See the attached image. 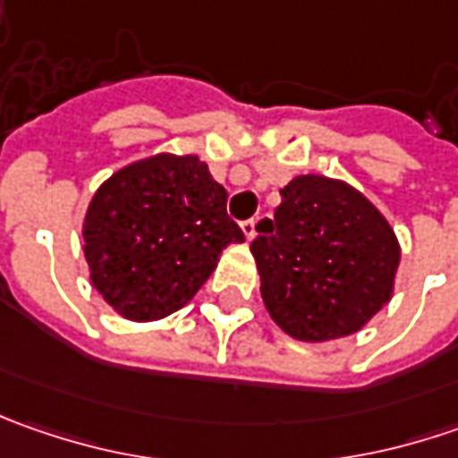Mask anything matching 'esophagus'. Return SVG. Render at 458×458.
Masks as SVG:
<instances>
[{
  "mask_svg": "<svg viewBox=\"0 0 458 458\" xmlns=\"http://www.w3.org/2000/svg\"><path fill=\"white\" fill-rule=\"evenodd\" d=\"M255 226H257L255 219L242 221V232H244V237H247V242H252V239H255V234H257Z\"/></svg>",
  "mask_w": 458,
  "mask_h": 458,
  "instance_id": "34e87169",
  "label": "esophagus"
}]
</instances>
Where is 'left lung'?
<instances>
[{
    "label": "left lung",
    "mask_w": 458,
    "mask_h": 458,
    "mask_svg": "<svg viewBox=\"0 0 458 458\" xmlns=\"http://www.w3.org/2000/svg\"><path fill=\"white\" fill-rule=\"evenodd\" d=\"M280 199L252 242L275 324L301 342L360 331L393 295L395 232L360 191L326 175L293 178Z\"/></svg>",
    "instance_id": "obj_1"
}]
</instances>
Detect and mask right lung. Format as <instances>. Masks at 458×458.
<instances>
[{
  "label": "right lung",
  "instance_id": "obj_1",
  "mask_svg": "<svg viewBox=\"0 0 458 458\" xmlns=\"http://www.w3.org/2000/svg\"><path fill=\"white\" fill-rule=\"evenodd\" d=\"M91 283L124 318L155 321L183 308L244 242L226 191L196 155H155L122 167L91 199L83 221Z\"/></svg>",
  "mask_w": 458,
  "mask_h": 458
}]
</instances>
